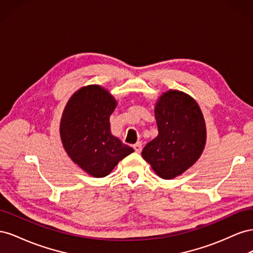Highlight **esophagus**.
I'll use <instances>...</instances> for the list:
<instances>
[{
	"label": "esophagus",
	"mask_w": 253,
	"mask_h": 253,
	"mask_svg": "<svg viewBox=\"0 0 253 253\" xmlns=\"http://www.w3.org/2000/svg\"><path fill=\"white\" fill-rule=\"evenodd\" d=\"M133 148H134V150H135L137 153H140L141 150H142V142H140V141L136 142V143L133 145Z\"/></svg>",
	"instance_id": "1"
}]
</instances>
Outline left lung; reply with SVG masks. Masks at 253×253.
Instances as JSON below:
<instances>
[{
	"label": "left lung",
	"mask_w": 253,
	"mask_h": 253,
	"mask_svg": "<svg viewBox=\"0 0 253 253\" xmlns=\"http://www.w3.org/2000/svg\"><path fill=\"white\" fill-rule=\"evenodd\" d=\"M156 138L142 150V158L165 179L176 177L201 157L206 144V124L197 102L176 89L164 93L155 105Z\"/></svg>",
	"instance_id": "obj_1"
}]
</instances>
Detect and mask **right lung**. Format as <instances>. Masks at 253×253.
<instances>
[{"label": "right lung", "instance_id": "right-lung-1", "mask_svg": "<svg viewBox=\"0 0 253 253\" xmlns=\"http://www.w3.org/2000/svg\"><path fill=\"white\" fill-rule=\"evenodd\" d=\"M117 101L100 85L81 87L66 103L60 136L67 155L94 177L109 175L134 152L111 133L110 116Z\"/></svg>", "mask_w": 253, "mask_h": 253}]
</instances>
